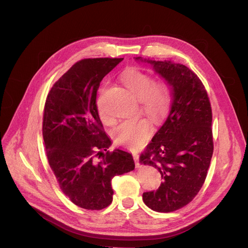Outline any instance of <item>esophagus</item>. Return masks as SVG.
I'll use <instances>...</instances> for the list:
<instances>
[{
  "label": "esophagus",
  "mask_w": 248,
  "mask_h": 248,
  "mask_svg": "<svg viewBox=\"0 0 248 248\" xmlns=\"http://www.w3.org/2000/svg\"><path fill=\"white\" fill-rule=\"evenodd\" d=\"M133 159H134V161H136V167L139 168L140 166V155L133 154Z\"/></svg>",
  "instance_id": "1"
}]
</instances>
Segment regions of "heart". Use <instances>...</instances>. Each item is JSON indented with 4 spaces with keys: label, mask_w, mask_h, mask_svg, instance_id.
<instances>
[{
    "label": "heart",
    "mask_w": 248,
    "mask_h": 248,
    "mask_svg": "<svg viewBox=\"0 0 248 248\" xmlns=\"http://www.w3.org/2000/svg\"><path fill=\"white\" fill-rule=\"evenodd\" d=\"M122 81L124 86L140 101L142 110L153 120H159L170 107V95L169 88L162 82H154L149 73L139 69L127 71ZM98 110L104 121L108 116L98 104ZM152 126L146 119H128L120 123L114 130L116 144L129 149L140 147L151 136Z\"/></svg>",
    "instance_id": "heart-1"
}]
</instances>
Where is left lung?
Wrapping results in <instances>:
<instances>
[{
    "instance_id": "obj_1",
    "label": "left lung",
    "mask_w": 248,
    "mask_h": 248,
    "mask_svg": "<svg viewBox=\"0 0 248 248\" xmlns=\"http://www.w3.org/2000/svg\"><path fill=\"white\" fill-rule=\"evenodd\" d=\"M134 59L151 66L171 90L170 114L140 162L158 170L162 179L158 189L142 193V201L154 211L172 212L191 202L205 182L213 154L211 106L202 82L185 65Z\"/></svg>"
}]
</instances>
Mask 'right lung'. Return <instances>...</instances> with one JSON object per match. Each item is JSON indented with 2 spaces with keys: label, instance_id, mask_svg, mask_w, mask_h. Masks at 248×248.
<instances>
[{
  "label": "right lung",
  "instance_id": "1",
  "mask_svg": "<svg viewBox=\"0 0 248 248\" xmlns=\"http://www.w3.org/2000/svg\"><path fill=\"white\" fill-rule=\"evenodd\" d=\"M122 60L85 59L74 64L52 86L44 107L42 133L49 167L66 196L87 210L110 205L112 178L134 170L132 155L124 150L101 156L111 140L102 129L97 90Z\"/></svg>",
  "mask_w": 248,
  "mask_h": 248
}]
</instances>
